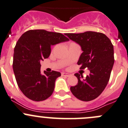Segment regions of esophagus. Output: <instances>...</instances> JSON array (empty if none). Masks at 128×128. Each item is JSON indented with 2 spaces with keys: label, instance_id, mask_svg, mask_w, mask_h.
<instances>
[{
  "label": "esophagus",
  "instance_id": "esophagus-1",
  "mask_svg": "<svg viewBox=\"0 0 128 128\" xmlns=\"http://www.w3.org/2000/svg\"><path fill=\"white\" fill-rule=\"evenodd\" d=\"M62 76H71V74H67V73H65V72H63L62 73Z\"/></svg>",
  "mask_w": 128,
  "mask_h": 128
}]
</instances>
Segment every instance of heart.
Returning <instances> with one entry per match:
<instances>
[{
	"mask_svg": "<svg viewBox=\"0 0 128 128\" xmlns=\"http://www.w3.org/2000/svg\"><path fill=\"white\" fill-rule=\"evenodd\" d=\"M71 44H72V43H71Z\"/></svg>",
	"mask_w": 128,
	"mask_h": 128,
	"instance_id": "1",
	"label": "heart"
}]
</instances>
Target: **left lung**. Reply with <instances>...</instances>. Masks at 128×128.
I'll use <instances>...</instances> for the list:
<instances>
[{"label":"left lung","mask_w":128,"mask_h":128,"mask_svg":"<svg viewBox=\"0 0 128 128\" xmlns=\"http://www.w3.org/2000/svg\"><path fill=\"white\" fill-rule=\"evenodd\" d=\"M65 34L78 44L83 51L77 62L81 65L80 69L87 68L90 72L83 80H80V74H75L78 84L70 87V90L79 100L90 101L100 95L108 84L114 63L113 45L101 32L86 31Z\"/></svg>","instance_id":"1"}]
</instances>
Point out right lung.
Listing matches in <instances>:
<instances>
[{"instance_id": "add662e5", "label": "right lung", "mask_w": 128, "mask_h": 128, "mask_svg": "<svg viewBox=\"0 0 128 128\" xmlns=\"http://www.w3.org/2000/svg\"><path fill=\"white\" fill-rule=\"evenodd\" d=\"M68 40L62 34L44 30H30L20 36L14 48L12 66L17 84L28 98L42 101L52 96L61 74L44 71L42 75L40 62L49 57L52 45Z\"/></svg>"}]
</instances>
